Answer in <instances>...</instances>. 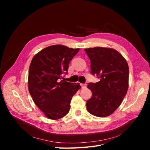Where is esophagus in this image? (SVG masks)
Returning <instances> with one entry per match:
<instances>
[{
  "instance_id": "esophagus-1",
  "label": "esophagus",
  "mask_w": 150,
  "mask_h": 150,
  "mask_svg": "<svg viewBox=\"0 0 150 150\" xmlns=\"http://www.w3.org/2000/svg\"><path fill=\"white\" fill-rule=\"evenodd\" d=\"M81 86L82 88H85L86 87V84H81Z\"/></svg>"
}]
</instances>
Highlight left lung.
Listing matches in <instances>:
<instances>
[{"label":"left lung","mask_w":150,"mask_h":150,"mask_svg":"<svg viewBox=\"0 0 150 150\" xmlns=\"http://www.w3.org/2000/svg\"><path fill=\"white\" fill-rule=\"evenodd\" d=\"M84 51L91 61V73L100 79L88 84L92 96L86 102L87 110L98 117L110 116L120 106L128 91V64L113 49L96 47Z\"/></svg>","instance_id":"8db88e82"}]
</instances>
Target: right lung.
<instances>
[{"instance_id":"add662e5","label":"right lung","mask_w":150,"mask_h":150,"mask_svg":"<svg viewBox=\"0 0 150 150\" xmlns=\"http://www.w3.org/2000/svg\"><path fill=\"white\" fill-rule=\"evenodd\" d=\"M79 49L54 45L44 48L32 59L28 88L34 103L46 117L58 120L69 111L72 97L81 88L79 83L61 80L70 61Z\"/></svg>"}]
</instances>
